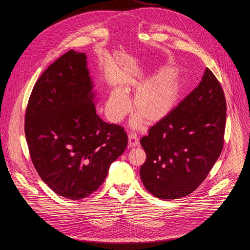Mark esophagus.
<instances>
[{
  "mask_svg": "<svg viewBox=\"0 0 250 250\" xmlns=\"http://www.w3.org/2000/svg\"><path fill=\"white\" fill-rule=\"evenodd\" d=\"M139 145V139L138 136L134 133H129L128 134V146L129 147H134Z\"/></svg>",
  "mask_w": 250,
  "mask_h": 250,
  "instance_id": "34e87169",
  "label": "esophagus"
}]
</instances>
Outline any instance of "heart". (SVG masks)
I'll return each instance as SVG.
<instances>
[{
	"label": "heart",
	"instance_id": "heart-1",
	"mask_svg": "<svg viewBox=\"0 0 250 250\" xmlns=\"http://www.w3.org/2000/svg\"><path fill=\"white\" fill-rule=\"evenodd\" d=\"M137 93L133 101V112L138 115L132 124L137 126L142 118L146 124L152 125L165 119L178 104L182 93V84L171 68H162L158 75L146 86L137 85L133 90L115 91L105 105L109 119L115 123L121 122L130 111L129 95Z\"/></svg>",
	"mask_w": 250,
	"mask_h": 250
}]
</instances>
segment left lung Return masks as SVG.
I'll list each match as a JSON object with an SVG mask.
<instances>
[{
	"instance_id": "obj_1",
	"label": "left lung",
	"mask_w": 250,
	"mask_h": 250,
	"mask_svg": "<svg viewBox=\"0 0 250 250\" xmlns=\"http://www.w3.org/2000/svg\"><path fill=\"white\" fill-rule=\"evenodd\" d=\"M226 121L224 90L207 68L198 87L140 139L146 160L139 173L146 190L163 200L193 193L221 155Z\"/></svg>"
}]
</instances>
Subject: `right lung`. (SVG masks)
Returning <instances> with one entry per match:
<instances>
[{
	"label": "right lung",
	"mask_w": 250,
	"mask_h": 250,
	"mask_svg": "<svg viewBox=\"0 0 250 250\" xmlns=\"http://www.w3.org/2000/svg\"><path fill=\"white\" fill-rule=\"evenodd\" d=\"M86 55L69 50L33 86L24 117L31 161L59 196L80 200L97 191L125 150V128L96 114Z\"/></svg>",
	"instance_id": "add662e5"
}]
</instances>
